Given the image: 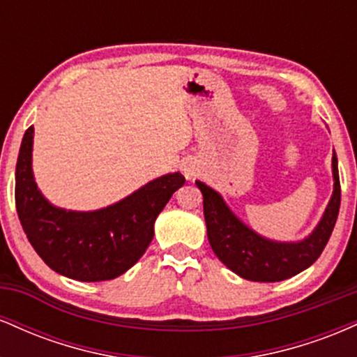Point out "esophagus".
<instances>
[{
  "label": "esophagus",
  "instance_id": "esophagus-1",
  "mask_svg": "<svg viewBox=\"0 0 357 357\" xmlns=\"http://www.w3.org/2000/svg\"><path fill=\"white\" fill-rule=\"evenodd\" d=\"M183 171H184V176H186V178H191V176L196 174V169H195V167H192L191 165L184 166Z\"/></svg>",
  "mask_w": 357,
  "mask_h": 357
}]
</instances>
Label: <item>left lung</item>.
Wrapping results in <instances>:
<instances>
[{
    "label": "left lung",
    "instance_id": "1",
    "mask_svg": "<svg viewBox=\"0 0 357 357\" xmlns=\"http://www.w3.org/2000/svg\"><path fill=\"white\" fill-rule=\"evenodd\" d=\"M334 191L315 230L305 240L296 243H280L267 240L250 230L233 215L223 198L202 181L196 186L203 192V211L208 240L215 255L231 272L252 282H280L290 278L321 257L333 235L341 206V183L335 153L333 155Z\"/></svg>",
    "mask_w": 357,
    "mask_h": 357
}]
</instances>
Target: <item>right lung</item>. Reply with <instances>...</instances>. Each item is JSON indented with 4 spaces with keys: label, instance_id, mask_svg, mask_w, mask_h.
<instances>
[{
    "label": "right lung",
    "instance_id": "add662e5",
    "mask_svg": "<svg viewBox=\"0 0 357 357\" xmlns=\"http://www.w3.org/2000/svg\"><path fill=\"white\" fill-rule=\"evenodd\" d=\"M33 126L24 132L15 174V202L26 238L52 270L80 282L112 280L144 255L154 236V221L181 173L161 176L112 206L67 211L53 206L36 188L31 171Z\"/></svg>",
    "mask_w": 357,
    "mask_h": 357
}]
</instances>
